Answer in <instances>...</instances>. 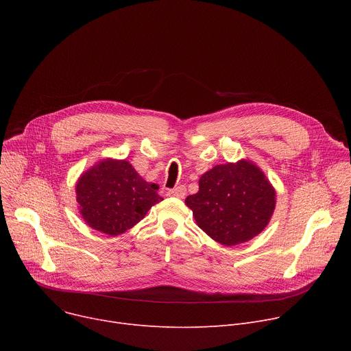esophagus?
I'll return each instance as SVG.
<instances>
[{
	"label": "esophagus",
	"instance_id": "34e87169",
	"mask_svg": "<svg viewBox=\"0 0 351 351\" xmlns=\"http://www.w3.org/2000/svg\"><path fill=\"white\" fill-rule=\"evenodd\" d=\"M167 194H168L169 197H178V198H183V197H184V194H186V187H184L183 184H180V186L175 187V189H171V190H168V191H167Z\"/></svg>",
	"mask_w": 351,
	"mask_h": 351
}]
</instances>
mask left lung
<instances>
[{
    "label": "left lung",
    "mask_w": 351,
    "mask_h": 351,
    "mask_svg": "<svg viewBox=\"0 0 351 351\" xmlns=\"http://www.w3.org/2000/svg\"><path fill=\"white\" fill-rule=\"evenodd\" d=\"M197 225L223 245H236L260 234L276 204V191L265 173L248 160L217 165L186 198Z\"/></svg>",
    "instance_id": "8db88e82"
}]
</instances>
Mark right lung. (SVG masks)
I'll list each match as a JSON object with an SVG mask.
<instances>
[{
  "instance_id": "obj_1",
  "label": "right lung",
  "mask_w": 351,
  "mask_h": 351,
  "mask_svg": "<svg viewBox=\"0 0 351 351\" xmlns=\"http://www.w3.org/2000/svg\"><path fill=\"white\" fill-rule=\"evenodd\" d=\"M156 183L145 182L125 160H103L82 173L76 202L84 222L108 236H118L140 222L160 203Z\"/></svg>"
}]
</instances>
